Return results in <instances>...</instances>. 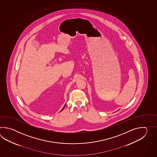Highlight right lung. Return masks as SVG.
<instances>
[{"instance_id":"1","label":"right lung","mask_w":157,"mask_h":157,"mask_svg":"<svg viewBox=\"0 0 157 157\" xmlns=\"http://www.w3.org/2000/svg\"><path fill=\"white\" fill-rule=\"evenodd\" d=\"M65 106H66V104H65V105H64V106L63 108H62V110H60V112H61V111H62V110H63V109H64V107H65Z\"/></svg>"}]
</instances>
